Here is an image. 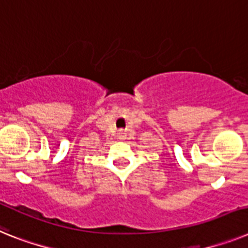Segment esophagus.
Wrapping results in <instances>:
<instances>
[{"mask_svg":"<svg viewBox=\"0 0 248 248\" xmlns=\"http://www.w3.org/2000/svg\"><path fill=\"white\" fill-rule=\"evenodd\" d=\"M124 137H125V132L124 130H118V138L123 139Z\"/></svg>","mask_w":248,"mask_h":248,"instance_id":"esophagus-1","label":"esophagus"}]
</instances>
